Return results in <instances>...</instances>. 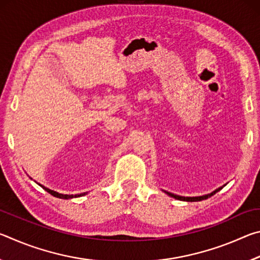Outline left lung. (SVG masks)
<instances>
[{"label": "left lung", "instance_id": "obj_1", "mask_svg": "<svg viewBox=\"0 0 260 260\" xmlns=\"http://www.w3.org/2000/svg\"><path fill=\"white\" fill-rule=\"evenodd\" d=\"M223 187V186H222ZM222 187H219L215 189V190H213L212 192L210 193H206V195H203V196H192V197H186V196H180V195H175V193H172L170 191H166V190H162L165 193H167V195L173 197V199L175 200H179V201H183V202H200V201H203V200H208L209 197L213 196L215 192H218L219 190H221Z\"/></svg>", "mask_w": 260, "mask_h": 260}]
</instances>
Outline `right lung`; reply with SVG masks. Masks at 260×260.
I'll use <instances>...</instances> for the list:
<instances>
[{
    "mask_svg": "<svg viewBox=\"0 0 260 260\" xmlns=\"http://www.w3.org/2000/svg\"><path fill=\"white\" fill-rule=\"evenodd\" d=\"M30 179H32V178H30ZM35 182H37V181H35ZM37 183H38V182H37ZM38 184H39V186H40V187H42L43 189H45L46 191L49 192L50 195L57 197V199H61V200H71V199H76V197H81V196L86 195V193H87V192H81V193H76V195H68V193H60V192H58V191L52 190V189L47 188V187H45V186H43V184H41V183H38Z\"/></svg>",
    "mask_w": 260,
    "mask_h": 260,
    "instance_id": "right-lung-1",
    "label": "right lung"
}]
</instances>
